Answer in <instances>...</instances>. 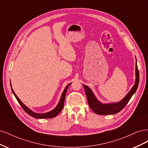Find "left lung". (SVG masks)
<instances>
[{
    "label": "left lung",
    "mask_w": 148,
    "mask_h": 148,
    "mask_svg": "<svg viewBox=\"0 0 148 148\" xmlns=\"http://www.w3.org/2000/svg\"><path fill=\"white\" fill-rule=\"evenodd\" d=\"M135 66L136 79L135 84L133 85L131 90L128 92L123 99L119 102L108 103V104H102V102L97 99L95 94L93 93L90 88L87 86L86 85L83 84L85 92H86L88 104L94 112L99 115H112L119 112L120 111L124 108L130 99H131L132 96L136 92L138 86L139 81H140V75H139V71L137 66L136 59Z\"/></svg>",
    "instance_id": "obj_1"
}]
</instances>
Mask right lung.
Instances as JSON below:
<instances>
[{
  "label": "right lung",
  "mask_w": 148,
  "mask_h": 148,
  "mask_svg": "<svg viewBox=\"0 0 148 148\" xmlns=\"http://www.w3.org/2000/svg\"><path fill=\"white\" fill-rule=\"evenodd\" d=\"M71 83H69L65 87V89L64 90L63 92H62V94L60 99L59 103H58L57 106L55 107V108L53 109V110L48 112L43 113V114L36 113V112H33V111L31 110V109H29L28 107L27 106H26L23 104V103L21 101V100L19 99V98L17 97V96L16 95V94L15 93L14 91L13 90V89L12 88L11 83H10V86H11V88H12V92L13 93V95H14L15 97H16V100L18 101V103L20 104V106L22 107V108L23 109V110L26 112V113H27L28 114H29V115H31V117H34V118H36V119H50V118H53V117H56V116L60 112L61 110H62V109H63L64 104L65 97V95H66V91H67V89H68L69 86H70Z\"/></svg>",
  "instance_id": "obj_1"
}]
</instances>
